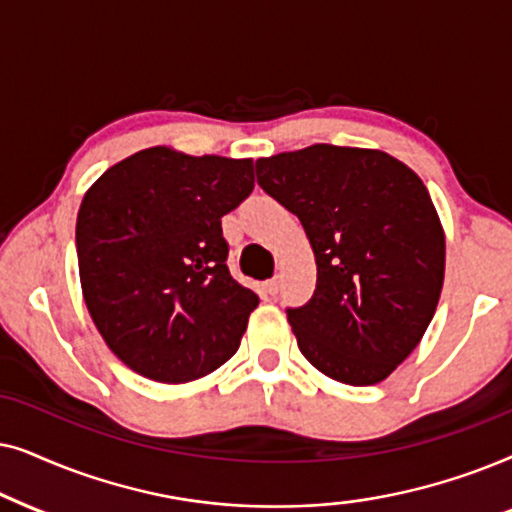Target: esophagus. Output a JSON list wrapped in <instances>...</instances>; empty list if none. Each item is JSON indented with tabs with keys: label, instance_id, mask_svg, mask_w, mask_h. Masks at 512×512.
Segmentation results:
<instances>
[{
	"label": "esophagus",
	"instance_id": "obj_1",
	"mask_svg": "<svg viewBox=\"0 0 512 512\" xmlns=\"http://www.w3.org/2000/svg\"><path fill=\"white\" fill-rule=\"evenodd\" d=\"M264 292H267V295L274 297L276 292H278V278H271V281L264 283Z\"/></svg>",
	"mask_w": 512,
	"mask_h": 512
}]
</instances>
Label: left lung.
Wrapping results in <instances>:
<instances>
[{"mask_svg": "<svg viewBox=\"0 0 512 512\" xmlns=\"http://www.w3.org/2000/svg\"><path fill=\"white\" fill-rule=\"evenodd\" d=\"M255 166L316 257V292L288 309L299 351L325 377L379 384L419 346L445 283V229L426 185L365 147L311 145Z\"/></svg>", "mask_w": 512, "mask_h": 512, "instance_id": "1", "label": "left lung"}]
</instances>
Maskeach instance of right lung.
I'll return each mask as SVG.
<instances>
[{
  "label": "right lung",
  "mask_w": 512,
  "mask_h": 512,
  "mask_svg": "<svg viewBox=\"0 0 512 512\" xmlns=\"http://www.w3.org/2000/svg\"><path fill=\"white\" fill-rule=\"evenodd\" d=\"M255 187L252 159L147 147L107 168L77 215L79 281L121 363L187 384L227 363L260 297L231 278L222 215Z\"/></svg>",
  "instance_id": "right-lung-1"
}]
</instances>
